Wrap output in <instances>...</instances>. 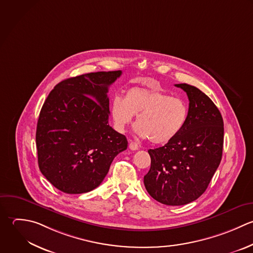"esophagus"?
<instances>
[{"label": "esophagus", "instance_id": "34e87169", "mask_svg": "<svg viewBox=\"0 0 253 253\" xmlns=\"http://www.w3.org/2000/svg\"><path fill=\"white\" fill-rule=\"evenodd\" d=\"M129 148H130V150H132V151H136V150L139 149V145H138V143L135 142V141H130V142H129Z\"/></svg>", "mask_w": 253, "mask_h": 253}]
</instances>
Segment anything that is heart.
<instances>
[{
	"label": "heart",
	"instance_id": "b5f03b06",
	"mask_svg": "<svg viewBox=\"0 0 253 253\" xmlns=\"http://www.w3.org/2000/svg\"><path fill=\"white\" fill-rule=\"evenodd\" d=\"M114 127L124 132L137 116L135 130L153 144L165 145L183 130L188 118L186 102L155 87L133 86L124 97L116 96L110 106Z\"/></svg>",
	"mask_w": 253,
	"mask_h": 253
}]
</instances>
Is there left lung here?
Returning a JSON list of instances; mask_svg holds the SVG:
<instances>
[{
    "label": "left lung",
    "mask_w": 253,
    "mask_h": 253,
    "mask_svg": "<svg viewBox=\"0 0 253 253\" xmlns=\"http://www.w3.org/2000/svg\"><path fill=\"white\" fill-rule=\"evenodd\" d=\"M189 99L181 133L163 147L149 150L151 169L144 176L148 193L169 206L188 204L207 189L223 155L224 121L215 103L199 88L178 84Z\"/></svg>",
    "instance_id": "obj_1"
}]
</instances>
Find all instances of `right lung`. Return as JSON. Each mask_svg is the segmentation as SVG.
Segmentation results:
<instances>
[{
	"label": "right lung",
	"mask_w": 253,
	"mask_h": 253,
	"mask_svg": "<svg viewBox=\"0 0 253 253\" xmlns=\"http://www.w3.org/2000/svg\"><path fill=\"white\" fill-rule=\"evenodd\" d=\"M121 74L96 72L64 80L43 103L36 128L38 167L60 191L93 190L127 149L126 137L108 124V87Z\"/></svg>",
	"instance_id": "right-lung-1"
}]
</instances>
